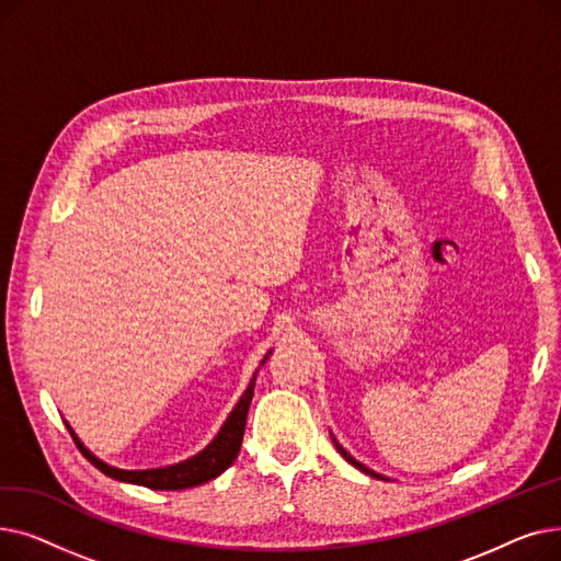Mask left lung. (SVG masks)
<instances>
[{
  "mask_svg": "<svg viewBox=\"0 0 561 561\" xmlns=\"http://www.w3.org/2000/svg\"><path fill=\"white\" fill-rule=\"evenodd\" d=\"M334 446H336V450H339V453L343 455V459H347V461H350L352 466H357L359 470H364V473H368V476H373V478H379V480H385V478H381L379 473H375V470H370V468H366L364 463H359V461H357L355 457H350V453H345V450H343V448L339 446V440H336V438H334Z\"/></svg>",
  "mask_w": 561,
  "mask_h": 561,
  "instance_id": "8db88e82",
  "label": "left lung"
}]
</instances>
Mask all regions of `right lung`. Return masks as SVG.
Here are the masks:
<instances>
[{
    "instance_id": "obj_1",
    "label": "right lung",
    "mask_w": 561,
    "mask_h": 561,
    "mask_svg": "<svg viewBox=\"0 0 561 561\" xmlns=\"http://www.w3.org/2000/svg\"><path fill=\"white\" fill-rule=\"evenodd\" d=\"M265 362V359H263ZM254 379L252 377L250 387L245 389L243 398L239 400V404L233 407V411L229 414V419L225 421L222 430L218 432V436L206 446L202 453H197L195 457L180 461L174 466H165V468H150V470H123L104 463L102 459H98L91 450H85L81 440L75 436L72 427L68 425L77 448L81 450V455L91 461L95 468H100L104 476L121 480V482H131V484H140L147 489H159V491H182V489H191L197 484L209 482L214 478H218L222 470H227L233 459L239 457L241 444H243V432H245V419H248V409L254 396Z\"/></svg>"
}]
</instances>
